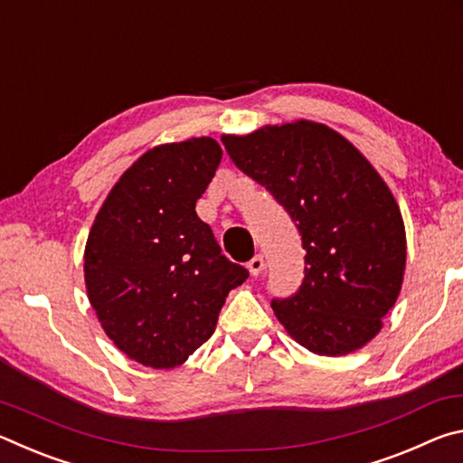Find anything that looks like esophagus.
I'll return each mask as SVG.
<instances>
[{"mask_svg": "<svg viewBox=\"0 0 463 463\" xmlns=\"http://www.w3.org/2000/svg\"><path fill=\"white\" fill-rule=\"evenodd\" d=\"M247 268H249V271H250V276H260V273H261L263 268H265L263 257H261V255H255L253 260H250V261L247 263Z\"/></svg>", "mask_w": 463, "mask_h": 463, "instance_id": "1", "label": "esophagus"}]
</instances>
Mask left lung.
Masks as SVG:
<instances>
[{
	"label": "left lung",
	"instance_id": "obj_1",
	"mask_svg": "<svg viewBox=\"0 0 463 463\" xmlns=\"http://www.w3.org/2000/svg\"><path fill=\"white\" fill-rule=\"evenodd\" d=\"M242 174L263 185L302 237L304 279L271 308L294 339L318 355H345L382 328L402 286L401 210L370 161L317 122L222 137Z\"/></svg>",
	"mask_w": 463,
	"mask_h": 463
}]
</instances>
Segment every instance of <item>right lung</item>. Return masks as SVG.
<instances>
[{
  "label": "right lung",
  "instance_id": "add662e5",
  "mask_svg": "<svg viewBox=\"0 0 463 463\" xmlns=\"http://www.w3.org/2000/svg\"><path fill=\"white\" fill-rule=\"evenodd\" d=\"M222 148L202 137L146 151L108 194L85 245V286L106 335L155 370L184 364L214 333L249 271L221 253L195 202Z\"/></svg>",
  "mask_w": 463,
  "mask_h": 463
}]
</instances>
